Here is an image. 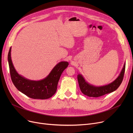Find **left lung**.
I'll list each match as a JSON object with an SVG mask.
<instances>
[{"instance_id":"1","label":"left lung","mask_w":133,"mask_h":133,"mask_svg":"<svg viewBox=\"0 0 133 133\" xmlns=\"http://www.w3.org/2000/svg\"><path fill=\"white\" fill-rule=\"evenodd\" d=\"M125 63H124L120 75L114 81L108 85L101 86H95L90 84L85 80L81 74H78V81L81 92L88 96L97 97L115 91L122 83L125 71Z\"/></svg>"}]
</instances>
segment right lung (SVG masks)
<instances>
[{
	"mask_svg": "<svg viewBox=\"0 0 133 133\" xmlns=\"http://www.w3.org/2000/svg\"><path fill=\"white\" fill-rule=\"evenodd\" d=\"M11 47L8 54V61L11 80L18 90L30 98L44 100L52 97L57 91L62 73L68 62L61 61L56 65L45 78L39 81L27 79L19 74L14 67L11 57Z\"/></svg>",
	"mask_w": 133,
	"mask_h": 133,
	"instance_id": "right-lung-1",
	"label": "right lung"
}]
</instances>
